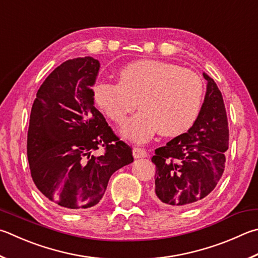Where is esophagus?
Masks as SVG:
<instances>
[{"label":"esophagus","instance_id":"esophagus-1","mask_svg":"<svg viewBox=\"0 0 258 258\" xmlns=\"http://www.w3.org/2000/svg\"><path fill=\"white\" fill-rule=\"evenodd\" d=\"M148 156V153L145 150L140 149V148H134L133 149V157L135 159H140V158H145Z\"/></svg>","mask_w":258,"mask_h":258}]
</instances>
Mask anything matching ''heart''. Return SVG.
<instances>
[{
  "instance_id": "b5f03b06",
  "label": "heart",
  "mask_w": 258,
  "mask_h": 258,
  "mask_svg": "<svg viewBox=\"0 0 258 258\" xmlns=\"http://www.w3.org/2000/svg\"><path fill=\"white\" fill-rule=\"evenodd\" d=\"M117 77L118 83L97 82L93 98L116 124H123L138 102L141 111L121 128L125 139L144 142L157 131L176 137L195 123L204 97L198 73L163 60L140 59L121 68Z\"/></svg>"
}]
</instances>
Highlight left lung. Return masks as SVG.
<instances>
[{"label": "left lung", "mask_w": 258, "mask_h": 258, "mask_svg": "<svg viewBox=\"0 0 258 258\" xmlns=\"http://www.w3.org/2000/svg\"><path fill=\"white\" fill-rule=\"evenodd\" d=\"M207 92L193 126L154 151L153 200L175 209L190 208L214 189L224 170L229 128L223 98L207 73Z\"/></svg>", "instance_id": "obj_1"}]
</instances>
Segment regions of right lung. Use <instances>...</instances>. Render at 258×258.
Instances as JSON below:
<instances>
[{"label": "right lung", "mask_w": 258, "mask_h": 258, "mask_svg": "<svg viewBox=\"0 0 258 258\" xmlns=\"http://www.w3.org/2000/svg\"><path fill=\"white\" fill-rule=\"evenodd\" d=\"M99 69L90 56L65 60L46 78L31 108L27 154L32 180L65 210L95 207L110 176L133 162L132 149L95 107ZM100 146L106 152L92 155Z\"/></svg>", "instance_id": "right-lung-1"}]
</instances>
